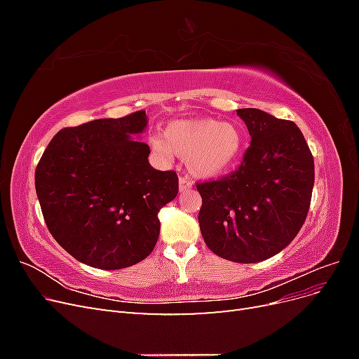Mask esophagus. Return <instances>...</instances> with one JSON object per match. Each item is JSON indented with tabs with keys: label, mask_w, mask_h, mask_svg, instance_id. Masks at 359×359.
Wrapping results in <instances>:
<instances>
[{
	"label": "esophagus",
	"mask_w": 359,
	"mask_h": 359,
	"mask_svg": "<svg viewBox=\"0 0 359 359\" xmlns=\"http://www.w3.org/2000/svg\"><path fill=\"white\" fill-rule=\"evenodd\" d=\"M193 187V182L187 177H180V191H186Z\"/></svg>",
	"instance_id": "34e87169"
}]
</instances>
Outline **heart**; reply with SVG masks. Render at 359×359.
Wrapping results in <instances>:
<instances>
[{
    "instance_id": "b5f03b06",
    "label": "heart",
    "mask_w": 359,
    "mask_h": 359,
    "mask_svg": "<svg viewBox=\"0 0 359 359\" xmlns=\"http://www.w3.org/2000/svg\"><path fill=\"white\" fill-rule=\"evenodd\" d=\"M151 147L163 160L175 153L186 158L194 177L214 178L231 169L244 147L243 128L231 121L211 118L177 119L165 128V137H153Z\"/></svg>"
}]
</instances>
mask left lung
<instances>
[{"label": "left lung", "instance_id": "left-lung-1", "mask_svg": "<svg viewBox=\"0 0 359 359\" xmlns=\"http://www.w3.org/2000/svg\"><path fill=\"white\" fill-rule=\"evenodd\" d=\"M252 136L238 170L196 186L199 226L212 253L255 264L287 247L302 227L314 184L311 151L295 123L238 109Z\"/></svg>", "mask_w": 359, "mask_h": 359}]
</instances>
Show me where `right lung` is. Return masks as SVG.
<instances>
[{
	"instance_id": "obj_1",
	"label": "right lung",
	"mask_w": 359,
	"mask_h": 359,
	"mask_svg": "<svg viewBox=\"0 0 359 359\" xmlns=\"http://www.w3.org/2000/svg\"><path fill=\"white\" fill-rule=\"evenodd\" d=\"M147 126L137 111L62 128L39 161L36 191L48 229L85 265L127 268L156 247L157 214L177 198L178 177L151 166L149 147L132 137Z\"/></svg>"
}]
</instances>
